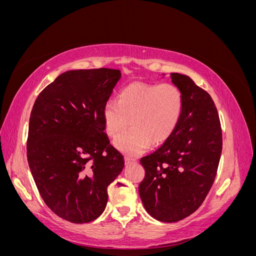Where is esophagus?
<instances>
[{
  "label": "esophagus",
  "mask_w": 256,
  "mask_h": 256,
  "mask_svg": "<svg viewBox=\"0 0 256 256\" xmlns=\"http://www.w3.org/2000/svg\"><path fill=\"white\" fill-rule=\"evenodd\" d=\"M134 162H136V160L134 158L131 157H125V164H134Z\"/></svg>",
  "instance_id": "34e87169"
}]
</instances>
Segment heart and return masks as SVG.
<instances>
[{"instance_id": "1", "label": "heart", "mask_w": 256, "mask_h": 256, "mask_svg": "<svg viewBox=\"0 0 256 256\" xmlns=\"http://www.w3.org/2000/svg\"><path fill=\"white\" fill-rule=\"evenodd\" d=\"M184 98L172 83L134 82L124 88L118 102H106L102 118L106 132L118 136L129 122L132 128L115 138L118 150L140 154L152 146L168 141L180 122Z\"/></svg>"}]
</instances>
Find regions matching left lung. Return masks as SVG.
Instances as JSON below:
<instances>
[{
  "instance_id": "left-lung-1",
  "label": "left lung",
  "mask_w": 256,
  "mask_h": 256,
  "mask_svg": "<svg viewBox=\"0 0 256 256\" xmlns=\"http://www.w3.org/2000/svg\"><path fill=\"white\" fill-rule=\"evenodd\" d=\"M180 90L184 109L168 141L141 158L145 177L138 186L152 218L177 222L194 212L212 187L222 152V130L210 95L188 76L171 74Z\"/></svg>"
}]
</instances>
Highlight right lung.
<instances>
[{
    "label": "right lung",
    "mask_w": 256,
    "mask_h": 256,
    "mask_svg": "<svg viewBox=\"0 0 256 256\" xmlns=\"http://www.w3.org/2000/svg\"><path fill=\"white\" fill-rule=\"evenodd\" d=\"M120 70L79 69L46 86L30 112L26 156L44 202L62 219L88 223L108 203L122 154L104 132L102 111Z\"/></svg>",
    "instance_id": "1"
}]
</instances>
